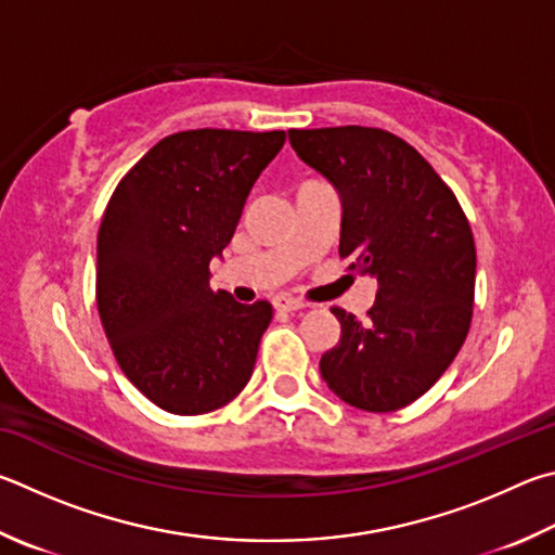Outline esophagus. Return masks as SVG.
I'll return each mask as SVG.
<instances>
[{
    "mask_svg": "<svg viewBox=\"0 0 555 555\" xmlns=\"http://www.w3.org/2000/svg\"><path fill=\"white\" fill-rule=\"evenodd\" d=\"M272 307H275L278 312H295V309H302L305 302L302 299H295L289 295H275L272 297Z\"/></svg>",
    "mask_w": 555,
    "mask_h": 555,
    "instance_id": "34e87169",
    "label": "esophagus"
}]
</instances>
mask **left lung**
Masks as SVG:
<instances>
[{
	"label": "left lung",
	"instance_id": "obj_1",
	"mask_svg": "<svg viewBox=\"0 0 555 555\" xmlns=\"http://www.w3.org/2000/svg\"><path fill=\"white\" fill-rule=\"evenodd\" d=\"M299 158L341 194L338 256L377 280L365 322L332 307L341 338L319 367L332 392L395 412L429 390L468 336L475 241L453 190L400 135L373 126L289 129Z\"/></svg>",
	"mask_w": 555,
	"mask_h": 555
}]
</instances>
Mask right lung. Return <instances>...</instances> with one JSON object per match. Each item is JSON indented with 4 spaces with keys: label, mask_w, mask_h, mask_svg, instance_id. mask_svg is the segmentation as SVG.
<instances>
[{
    "label": "right lung",
    "mask_w": 555,
    "mask_h": 555,
    "mask_svg": "<svg viewBox=\"0 0 555 555\" xmlns=\"http://www.w3.org/2000/svg\"><path fill=\"white\" fill-rule=\"evenodd\" d=\"M285 131L165 135L116 184L96 233V309L124 375L180 416L229 404L256 365L272 305L209 287L253 182Z\"/></svg>",
    "instance_id": "add662e5"
}]
</instances>
